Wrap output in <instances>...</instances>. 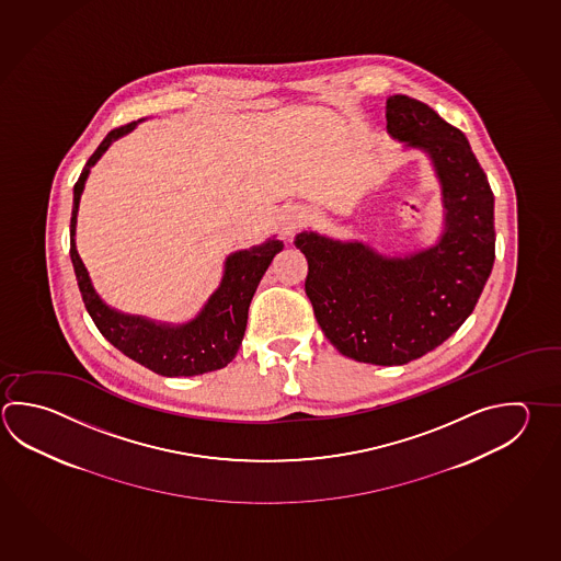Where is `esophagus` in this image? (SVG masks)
I'll use <instances>...</instances> for the list:
<instances>
[{"label":"esophagus","mask_w":561,"mask_h":561,"mask_svg":"<svg viewBox=\"0 0 561 561\" xmlns=\"http://www.w3.org/2000/svg\"><path fill=\"white\" fill-rule=\"evenodd\" d=\"M304 224H306V211L301 206H287L279 216V228L286 240H291L304 228Z\"/></svg>","instance_id":"obj_1"}]
</instances>
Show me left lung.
Segmentation results:
<instances>
[{
  "label": "left lung",
  "mask_w": 561,
  "mask_h": 561,
  "mask_svg": "<svg viewBox=\"0 0 561 561\" xmlns=\"http://www.w3.org/2000/svg\"><path fill=\"white\" fill-rule=\"evenodd\" d=\"M387 133L433 162L443 192L436 243L385 255L359 240L306 230V294L319 328L345 357L404 365L436 350L474 311L494 265V194L465 133L407 95L387 99Z\"/></svg>",
  "instance_id": "left-lung-1"
}]
</instances>
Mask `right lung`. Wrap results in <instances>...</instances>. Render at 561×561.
<instances>
[{"label":"right lung","instance_id":"obj_1","mask_svg":"<svg viewBox=\"0 0 561 561\" xmlns=\"http://www.w3.org/2000/svg\"><path fill=\"white\" fill-rule=\"evenodd\" d=\"M135 127L137 123H130L111 130L93 152V157L87 160L85 169L75 184L71 262L81 297L103 337L121 353H125L128 359L137 360L142 367L154 370L162 377H194L222 369L236 357L242 345L250 301L274 255L284 250V242L270 238L260 245L228 255L224 262L220 286L208 297L198 316L186 323H162L142 316H128L106 306L91 284L89 272L75 245L77 211L89 172L95 167L96 160L105 154L106 148L117 138L125 137Z\"/></svg>","mask_w":561,"mask_h":561}]
</instances>
